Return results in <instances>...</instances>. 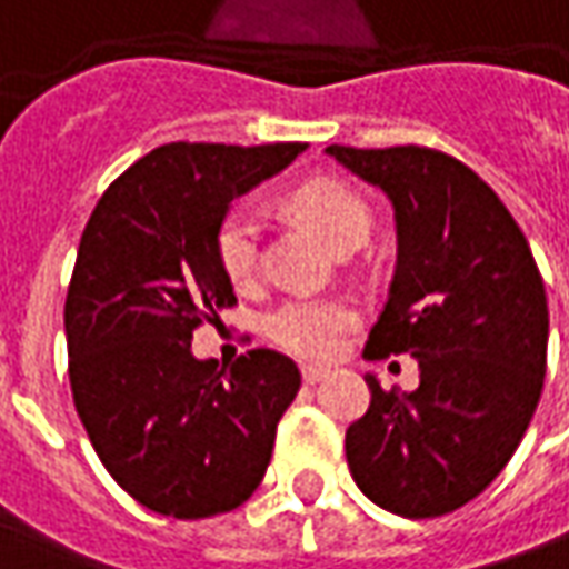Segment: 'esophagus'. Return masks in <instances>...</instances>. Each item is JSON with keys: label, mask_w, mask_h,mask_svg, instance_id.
I'll return each mask as SVG.
<instances>
[{"label": "esophagus", "mask_w": 569, "mask_h": 569, "mask_svg": "<svg viewBox=\"0 0 569 569\" xmlns=\"http://www.w3.org/2000/svg\"><path fill=\"white\" fill-rule=\"evenodd\" d=\"M300 376H303V382L307 385H316V382H322L329 372H326V369H316V366H303V372H300Z\"/></svg>", "instance_id": "1"}]
</instances>
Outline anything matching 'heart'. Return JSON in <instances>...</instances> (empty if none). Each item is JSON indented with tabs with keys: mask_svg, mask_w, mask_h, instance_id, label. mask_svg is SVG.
Listing matches in <instances>:
<instances>
[{
	"mask_svg": "<svg viewBox=\"0 0 569 569\" xmlns=\"http://www.w3.org/2000/svg\"><path fill=\"white\" fill-rule=\"evenodd\" d=\"M293 212L310 224L329 247H341L347 240L369 234V209L366 203L341 181L331 178H312L300 184L291 197ZM219 262L231 281L247 284L257 276L259 266V219L253 209L238 206L231 209L219 224L216 234ZM357 312L345 300L331 297H297L278 307L269 316V335L293 357L303 360H329L345 345V335L353 329Z\"/></svg>",
	"mask_w": 569,
	"mask_h": 569,
	"instance_id": "heart-1",
	"label": "heart"
}]
</instances>
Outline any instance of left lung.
Returning <instances> with one entry per match:
<instances>
[{"label":"left lung","instance_id":"8db88e82","mask_svg":"<svg viewBox=\"0 0 569 569\" xmlns=\"http://www.w3.org/2000/svg\"><path fill=\"white\" fill-rule=\"evenodd\" d=\"M395 209L398 262L363 357L410 353L417 391H385L345 438L372 505L441 517L489 489L539 407L548 300L532 250L476 171L426 147H326Z\"/></svg>","mask_w":569,"mask_h":569}]
</instances>
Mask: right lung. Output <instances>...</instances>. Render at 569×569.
I'll return each mask as SVG.
<instances>
[{
  "label": "right lung",
  "mask_w": 569,
  "mask_h": 569,
  "mask_svg": "<svg viewBox=\"0 0 569 569\" xmlns=\"http://www.w3.org/2000/svg\"><path fill=\"white\" fill-rule=\"evenodd\" d=\"M307 143H166L109 184L83 228L64 300L78 417L133 501L174 520L240 507L262 482L297 366L247 350L197 360L193 329L238 303L216 234L231 203Z\"/></svg>",
  "instance_id": "1"
}]
</instances>
